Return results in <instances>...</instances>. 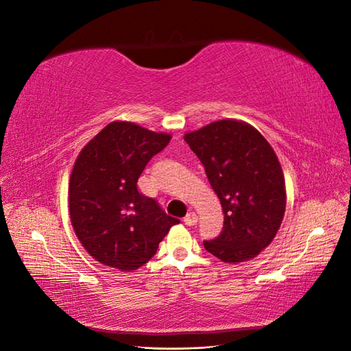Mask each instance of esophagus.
Wrapping results in <instances>:
<instances>
[{
  "instance_id": "34e87169",
  "label": "esophagus",
  "mask_w": 351,
  "mask_h": 351,
  "mask_svg": "<svg viewBox=\"0 0 351 351\" xmlns=\"http://www.w3.org/2000/svg\"><path fill=\"white\" fill-rule=\"evenodd\" d=\"M184 224L189 226V227L196 226L197 224V215L193 214V212H190V214H187L186 218H184Z\"/></svg>"
}]
</instances>
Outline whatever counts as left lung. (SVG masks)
Masks as SVG:
<instances>
[{"label": "left lung", "instance_id": "left-lung-1", "mask_svg": "<svg viewBox=\"0 0 351 351\" xmlns=\"http://www.w3.org/2000/svg\"><path fill=\"white\" fill-rule=\"evenodd\" d=\"M184 141L217 193L224 227L205 249L226 263L246 262L267 249L281 227L287 193L281 164L268 141L246 121L218 120Z\"/></svg>", "mask_w": 351, "mask_h": 351}]
</instances>
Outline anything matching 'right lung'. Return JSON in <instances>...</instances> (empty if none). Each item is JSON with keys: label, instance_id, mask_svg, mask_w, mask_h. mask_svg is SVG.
Returning <instances> with one entry per match:
<instances>
[{"label": "right lung", "instance_id": "obj_1", "mask_svg": "<svg viewBox=\"0 0 351 351\" xmlns=\"http://www.w3.org/2000/svg\"><path fill=\"white\" fill-rule=\"evenodd\" d=\"M169 141L168 133L117 120L77 155L69 184L70 221L95 261L134 271L154 256L169 228L180 224L137 190L146 164Z\"/></svg>", "mask_w": 351, "mask_h": 351}]
</instances>
